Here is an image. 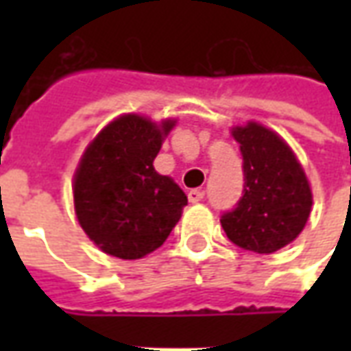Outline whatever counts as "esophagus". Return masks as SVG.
I'll return each instance as SVG.
<instances>
[{"label":"esophagus","mask_w":351,"mask_h":351,"mask_svg":"<svg viewBox=\"0 0 351 351\" xmlns=\"http://www.w3.org/2000/svg\"><path fill=\"white\" fill-rule=\"evenodd\" d=\"M203 197H205V193L201 190H190V193H188L190 203H199V201H203Z\"/></svg>","instance_id":"1"}]
</instances>
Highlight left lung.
<instances>
[{
	"instance_id": "1",
	"label": "left lung",
	"mask_w": 351,
	"mask_h": 351,
	"mask_svg": "<svg viewBox=\"0 0 351 351\" xmlns=\"http://www.w3.org/2000/svg\"><path fill=\"white\" fill-rule=\"evenodd\" d=\"M241 145L243 197L221 214V228L233 244L256 254H272L299 237L312 208L308 178L293 150L258 122L237 125Z\"/></svg>"
}]
</instances>
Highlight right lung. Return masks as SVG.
<instances>
[{
	"label": "right lung",
	"mask_w": 351,
	"mask_h": 351,
	"mask_svg": "<svg viewBox=\"0 0 351 351\" xmlns=\"http://www.w3.org/2000/svg\"><path fill=\"white\" fill-rule=\"evenodd\" d=\"M175 123L123 114L88 145L73 182L75 213L90 241L108 256L145 258L180 220L186 193L154 169Z\"/></svg>",
	"instance_id": "1"
}]
</instances>
